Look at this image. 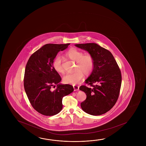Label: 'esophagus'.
<instances>
[{
	"mask_svg": "<svg viewBox=\"0 0 146 146\" xmlns=\"http://www.w3.org/2000/svg\"><path fill=\"white\" fill-rule=\"evenodd\" d=\"M79 86H76V85H74L73 86V88H74V91H77L79 90Z\"/></svg>",
	"mask_w": 146,
	"mask_h": 146,
	"instance_id": "34e87169",
	"label": "esophagus"
}]
</instances>
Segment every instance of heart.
<instances>
[{
	"mask_svg": "<svg viewBox=\"0 0 146 146\" xmlns=\"http://www.w3.org/2000/svg\"><path fill=\"white\" fill-rule=\"evenodd\" d=\"M66 57L76 62L75 71L73 73H67L63 77V81L65 84H75L78 83L84 76L91 74L94 66V59L92 55L89 54L83 55V53L76 48H72L65 53ZM53 69L58 73H63L62 60L58 56L53 60Z\"/></svg>",
	"mask_w": 146,
	"mask_h": 146,
	"instance_id": "b5f03b06",
	"label": "heart"
}]
</instances>
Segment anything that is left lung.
<instances>
[{"instance_id": "8db88e82", "label": "left lung", "mask_w": 146, "mask_h": 146, "mask_svg": "<svg viewBox=\"0 0 146 146\" xmlns=\"http://www.w3.org/2000/svg\"><path fill=\"white\" fill-rule=\"evenodd\" d=\"M88 51L94 59V69L85 82L92 88L81 86L80 90L86 99L80 106L84 112L99 115L110 110L119 96L122 76L119 67L110 51L96 43L75 44Z\"/></svg>"}]
</instances>
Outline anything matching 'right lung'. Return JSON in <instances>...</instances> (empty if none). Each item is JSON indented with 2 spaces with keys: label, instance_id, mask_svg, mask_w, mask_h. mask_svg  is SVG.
<instances>
[{
  "label": "right lung",
  "instance_id": "1",
  "mask_svg": "<svg viewBox=\"0 0 146 146\" xmlns=\"http://www.w3.org/2000/svg\"><path fill=\"white\" fill-rule=\"evenodd\" d=\"M70 44H46L34 52L27 62L24 89L32 106L42 115L58 114L62 110V98L74 91L71 85L60 84L62 78L52 66L58 52Z\"/></svg>",
  "mask_w": 146,
  "mask_h": 146
}]
</instances>
